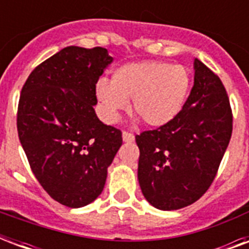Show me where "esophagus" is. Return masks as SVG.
Listing matches in <instances>:
<instances>
[{
  "label": "esophagus",
  "instance_id": "esophagus-1",
  "mask_svg": "<svg viewBox=\"0 0 249 249\" xmlns=\"http://www.w3.org/2000/svg\"><path fill=\"white\" fill-rule=\"evenodd\" d=\"M123 141L126 142V143H130V142L134 141V134H132V133L129 132H124L123 133Z\"/></svg>",
  "mask_w": 249,
  "mask_h": 249
}]
</instances>
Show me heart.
Here are the masks:
<instances>
[{
    "label": "heart",
    "instance_id": "heart-1",
    "mask_svg": "<svg viewBox=\"0 0 249 249\" xmlns=\"http://www.w3.org/2000/svg\"><path fill=\"white\" fill-rule=\"evenodd\" d=\"M191 76L181 64L160 60L130 62L115 68L111 80H101L95 98L109 124L120 120L132 99L133 111L150 126H165L179 115L189 94Z\"/></svg>",
    "mask_w": 249,
    "mask_h": 249
}]
</instances>
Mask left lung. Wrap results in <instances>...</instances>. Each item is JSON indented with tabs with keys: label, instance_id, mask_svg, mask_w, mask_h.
<instances>
[{
	"label": "left lung",
	"instance_id": "1",
	"mask_svg": "<svg viewBox=\"0 0 249 249\" xmlns=\"http://www.w3.org/2000/svg\"><path fill=\"white\" fill-rule=\"evenodd\" d=\"M194 72L179 115L136 136L141 190L160 211L185 208L204 195L231 138V108L220 77L199 59L194 60Z\"/></svg>",
	"mask_w": 249,
	"mask_h": 249
}]
</instances>
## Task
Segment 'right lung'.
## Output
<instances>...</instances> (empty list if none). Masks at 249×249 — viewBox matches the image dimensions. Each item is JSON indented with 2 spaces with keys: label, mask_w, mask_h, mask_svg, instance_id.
Instances as JSON below:
<instances>
[{
  "label": "right lung",
  "mask_w": 249,
  "mask_h": 249,
  "mask_svg": "<svg viewBox=\"0 0 249 249\" xmlns=\"http://www.w3.org/2000/svg\"><path fill=\"white\" fill-rule=\"evenodd\" d=\"M107 49L67 46L37 66L21 89L18 134L37 181L70 208L97 199L123 138L98 119L95 84Z\"/></svg>",
  "instance_id": "1"
}]
</instances>
